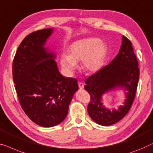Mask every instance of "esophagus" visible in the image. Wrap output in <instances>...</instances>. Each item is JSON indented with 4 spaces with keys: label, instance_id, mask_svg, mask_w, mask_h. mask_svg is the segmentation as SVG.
<instances>
[{
    "label": "esophagus",
    "instance_id": "1",
    "mask_svg": "<svg viewBox=\"0 0 153 153\" xmlns=\"http://www.w3.org/2000/svg\"><path fill=\"white\" fill-rule=\"evenodd\" d=\"M79 89H83V88H84V84L82 83V82H79Z\"/></svg>",
    "mask_w": 153,
    "mask_h": 153
}]
</instances>
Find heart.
Masks as SVG:
<instances>
[{
  "label": "heart",
  "instance_id": "obj_1",
  "mask_svg": "<svg viewBox=\"0 0 153 153\" xmlns=\"http://www.w3.org/2000/svg\"><path fill=\"white\" fill-rule=\"evenodd\" d=\"M107 53V45L99 39H82L70 45L69 55H61V65L67 74H71L77 68V62L82 61L84 71L95 73L103 67Z\"/></svg>",
  "mask_w": 153,
  "mask_h": 153
}]
</instances>
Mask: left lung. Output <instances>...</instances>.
<instances>
[{
    "mask_svg": "<svg viewBox=\"0 0 153 153\" xmlns=\"http://www.w3.org/2000/svg\"><path fill=\"white\" fill-rule=\"evenodd\" d=\"M139 78L138 61L132 43L125 36L116 57L110 64L85 79V90L90 96L88 112L93 121L101 126H110L122 119L130 109L135 97ZM116 87L127 90L125 105L117 111L106 109L100 102L104 93Z\"/></svg>",
    "mask_w": 153,
    "mask_h": 153,
    "instance_id": "obj_1",
    "label": "left lung"
}]
</instances>
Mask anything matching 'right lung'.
Returning <instances> with one entry per match:
<instances>
[{
    "label": "right lung",
    "mask_w": 153,
    "mask_h": 153,
    "mask_svg": "<svg viewBox=\"0 0 153 153\" xmlns=\"http://www.w3.org/2000/svg\"><path fill=\"white\" fill-rule=\"evenodd\" d=\"M52 29L30 33L18 48L12 63L15 89L22 109L36 124L52 127L67 116L77 79L60 74L54 54L45 48Z\"/></svg>",
    "instance_id": "add662e5"
}]
</instances>
